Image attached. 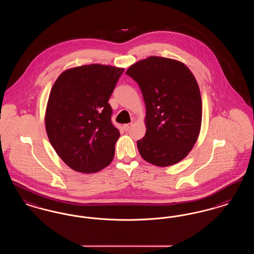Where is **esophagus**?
<instances>
[{
	"label": "esophagus",
	"instance_id": "34e87169",
	"mask_svg": "<svg viewBox=\"0 0 254 254\" xmlns=\"http://www.w3.org/2000/svg\"><path fill=\"white\" fill-rule=\"evenodd\" d=\"M132 126V124H127V125H124V127H123V128H124V130L125 131H127L129 128H130V127Z\"/></svg>",
	"mask_w": 254,
	"mask_h": 254
}]
</instances>
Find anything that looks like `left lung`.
Segmentation results:
<instances>
[{"label":"left lung","instance_id":"1","mask_svg":"<svg viewBox=\"0 0 254 254\" xmlns=\"http://www.w3.org/2000/svg\"><path fill=\"white\" fill-rule=\"evenodd\" d=\"M145 104V135L137 141L143 159L169 167L187 157L198 139L202 99L190 69L180 61L149 56L128 67Z\"/></svg>","mask_w":254,"mask_h":254}]
</instances>
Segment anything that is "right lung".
<instances>
[{
	"label": "right lung",
	"mask_w": 254,
	"mask_h": 254,
	"mask_svg": "<svg viewBox=\"0 0 254 254\" xmlns=\"http://www.w3.org/2000/svg\"><path fill=\"white\" fill-rule=\"evenodd\" d=\"M123 67L90 64L61 73L45 114L49 142L70 169L95 173L112 162L119 130L110 121L109 97Z\"/></svg>",
	"instance_id": "1"
}]
</instances>
